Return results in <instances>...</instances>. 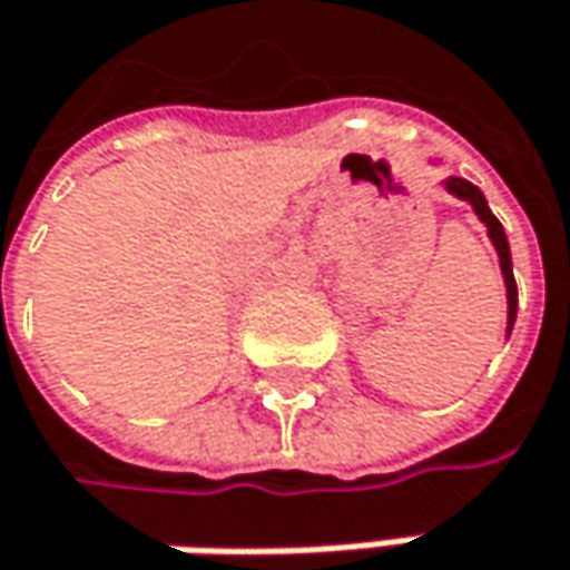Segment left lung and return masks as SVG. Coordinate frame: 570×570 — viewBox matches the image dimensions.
Segmentation results:
<instances>
[{
  "mask_svg": "<svg viewBox=\"0 0 570 570\" xmlns=\"http://www.w3.org/2000/svg\"><path fill=\"white\" fill-rule=\"evenodd\" d=\"M446 186H450V193H456L460 199H469V203L475 206L479 219L489 226V236H492V243H495V249H499V258H502V275H505V288H509V324H512V321H515V308H519V288H515V275H512V255H509V239H505V233H502V223H499V219L489 213L482 189H479V186H472L469 179L450 177L446 179Z\"/></svg>",
  "mask_w": 570,
  "mask_h": 570,
  "instance_id": "left-lung-1",
  "label": "left lung"
}]
</instances>
